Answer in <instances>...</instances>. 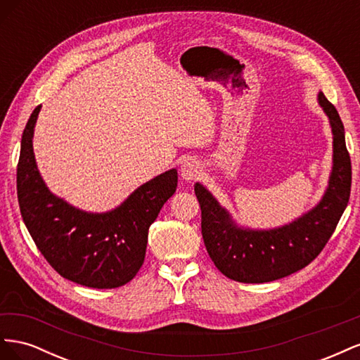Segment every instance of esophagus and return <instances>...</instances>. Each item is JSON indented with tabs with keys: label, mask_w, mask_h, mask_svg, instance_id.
I'll return each instance as SVG.
<instances>
[{
	"label": "esophagus",
	"mask_w": 360,
	"mask_h": 360,
	"mask_svg": "<svg viewBox=\"0 0 360 360\" xmlns=\"http://www.w3.org/2000/svg\"><path fill=\"white\" fill-rule=\"evenodd\" d=\"M200 174H201V167H200V163L195 162V160L184 162V165L181 167L183 180H188V181L197 180L200 177Z\"/></svg>",
	"instance_id": "34e87169"
}]
</instances>
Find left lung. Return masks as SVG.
Instances as JSON below:
<instances>
[{
	"instance_id": "obj_1",
	"label": "left lung",
	"mask_w": 360,
	"mask_h": 360,
	"mask_svg": "<svg viewBox=\"0 0 360 360\" xmlns=\"http://www.w3.org/2000/svg\"><path fill=\"white\" fill-rule=\"evenodd\" d=\"M319 103L332 127L333 167L321 201L299 219L275 230L240 228L201 183H195L204 245L217 270L226 278L263 284L288 276L317 258L332 237L350 200L352 160L336 108L321 91Z\"/></svg>"
}]
</instances>
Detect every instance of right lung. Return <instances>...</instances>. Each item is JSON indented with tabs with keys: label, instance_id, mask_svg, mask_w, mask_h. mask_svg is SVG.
Returning a JSON list of instances; mask_svg holds the SVG:
<instances>
[{
	"label": "right lung",
	"instance_id": "right-lung-1",
	"mask_svg": "<svg viewBox=\"0 0 360 360\" xmlns=\"http://www.w3.org/2000/svg\"><path fill=\"white\" fill-rule=\"evenodd\" d=\"M41 105L24 129L16 184L25 226L52 269L76 284L117 288L132 281L146 258L148 228L177 189L169 169L139 186L117 209L86 213L56 197L41 180L32 135Z\"/></svg>",
	"mask_w": 360,
	"mask_h": 360
}]
</instances>
